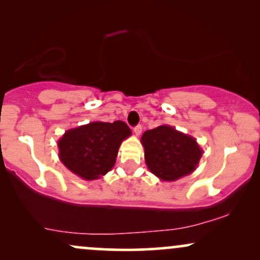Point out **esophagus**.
I'll return each instance as SVG.
<instances>
[{
	"instance_id": "34e87169",
	"label": "esophagus",
	"mask_w": 260,
	"mask_h": 260,
	"mask_svg": "<svg viewBox=\"0 0 260 260\" xmlns=\"http://www.w3.org/2000/svg\"><path fill=\"white\" fill-rule=\"evenodd\" d=\"M133 132L136 136H140V133H142V126L140 124H138V126H136L133 128Z\"/></svg>"
}]
</instances>
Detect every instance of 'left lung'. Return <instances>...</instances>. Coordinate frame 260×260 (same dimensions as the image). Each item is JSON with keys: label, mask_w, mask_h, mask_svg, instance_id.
Masks as SVG:
<instances>
[{"label": "left lung", "mask_w": 260, "mask_h": 260, "mask_svg": "<svg viewBox=\"0 0 260 260\" xmlns=\"http://www.w3.org/2000/svg\"><path fill=\"white\" fill-rule=\"evenodd\" d=\"M140 140L148 169L162 181H176L192 174L203 154L193 137L170 126L149 129Z\"/></svg>", "instance_id": "obj_1"}]
</instances>
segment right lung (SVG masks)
I'll use <instances>...</instances> for the list:
<instances>
[{
	"instance_id": "1",
	"label": "right lung",
	"mask_w": 260,
	"mask_h": 260,
	"mask_svg": "<svg viewBox=\"0 0 260 260\" xmlns=\"http://www.w3.org/2000/svg\"><path fill=\"white\" fill-rule=\"evenodd\" d=\"M124 122H91L67 131L58 140L59 160L83 180H98L113 168L118 148L131 136Z\"/></svg>"
}]
</instances>
